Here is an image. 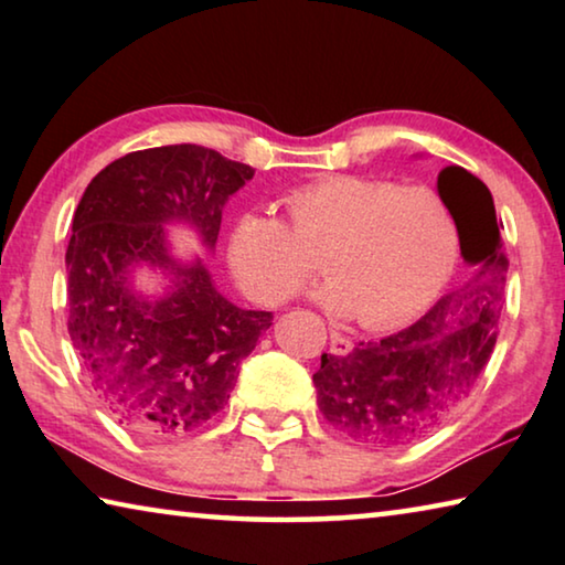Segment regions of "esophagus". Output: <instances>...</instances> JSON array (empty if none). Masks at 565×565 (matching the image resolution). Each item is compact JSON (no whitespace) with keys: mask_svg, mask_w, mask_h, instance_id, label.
Segmentation results:
<instances>
[{"mask_svg":"<svg viewBox=\"0 0 565 565\" xmlns=\"http://www.w3.org/2000/svg\"><path fill=\"white\" fill-rule=\"evenodd\" d=\"M351 349H353L351 339H347V337H343V333H339V331H333V333H331L329 351L333 353V356H347V353H349Z\"/></svg>","mask_w":565,"mask_h":565,"instance_id":"34e87169","label":"esophagus"}]
</instances>
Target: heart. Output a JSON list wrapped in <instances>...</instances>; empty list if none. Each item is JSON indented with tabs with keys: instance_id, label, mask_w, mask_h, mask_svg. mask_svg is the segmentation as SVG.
Returning <instances> with one entry per match:
<instances>
[{
	"instance_id": "b5f03b06",
	"label": "heart",
	"mask_w": 565,
	"mask_h": 565,
	"mask_svg": "<svg viewBox=\"0 0 565 565\" xmlns=\"http://www.w3.org/2000/svg\"><path fill=\"white\" fill-rule=\"evenodd\" d=\"M289 224L266 214L238 216L228 262L242 289L281 303L317 274L331 284L321 299L361 327H394L441 291L458 254V226L428 186L337 174L286 191Z\"/></svg>"
}]
</instances>
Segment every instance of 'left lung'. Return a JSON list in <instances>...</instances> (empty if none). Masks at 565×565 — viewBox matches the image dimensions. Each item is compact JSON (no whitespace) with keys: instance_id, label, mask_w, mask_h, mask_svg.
Returning a JSON list of instances; mask_svg holds the SVG:
<instances>
[{"instance_id":"8db88e82","label":"left lung","mask_w":565,"mask_h":565,"mask_svg":"<svg viewBox=\"0 0 565 565\" xmlns=\"http://www.w3.org/2000/svg\"><path fill=\"white\" fill-rule=\"evenodd\" d=\"M438 194L471 276L408 329L359 341L347 356L321 353L313 374L329 426L374 448L414 444L441 426L471 396L499 339L509 259L491 191L463 167H446Z\"/></svg>"}]
</instances>
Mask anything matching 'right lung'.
I'll return each mask as SVG.
<instances>
[{"mask_svg":"<svg viewBox=\"0 0 565 565\" xmlns=\"http://www.w3.org/2000/svg\"><path fill=\"white\" fill-rule=\"evenodd\" d=\"M252 177L248 164L206 147L141 149L104 167L76 206L66 329L94 394L141 438L196 434L222 414L238 363L271 327V311L218 296L202 262L171 259L161 228L184 218L214 246L226 199ZM134 263L161 265L175 289L159 302L134 297Z\"/></svg>","mask_w":565,"mask_h":565,"instance_id":"obj_1","label":"right lung"}]
</instances>
